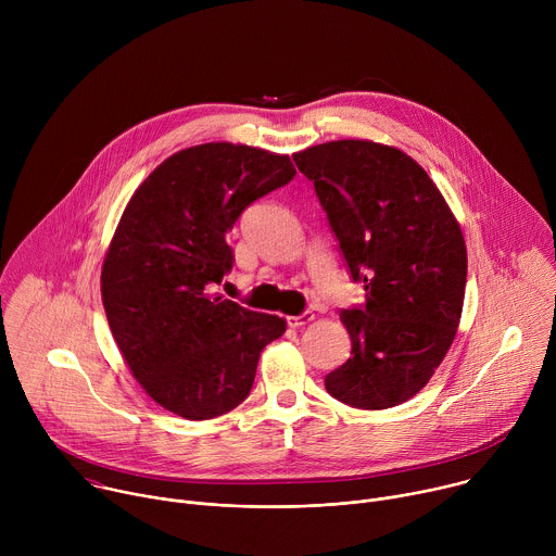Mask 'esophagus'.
I'll list each match as a JSON object with an SVG mask.
<instances>
[{"label":"esophagus","mask_w":556,"mask_h":556,"mask_svg":"<svg viewBox=\"0 0 556 556\" xmlns=\"http://www.w3.org/2000/svg\"><path fill=\"white\" fill-rule=\"evenodd\" d=\"M312 319H314L312 312H303V314H299V316H288L286 321H288L290 328H303V326H307Z\"/></svg>","instance_id":"1"}]
</instances>
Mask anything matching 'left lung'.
Masks as SVG:
<instances>
[{
    "mask_svg": "<svg viewBox=\"0 0 556 556\" xmlns=\"http://www.w3.org/2000/svg\"><path fill=\"white\" fill-rule=\"evenodd\" d=\"M365 305L343 309L352 356L326 389L356 409H389L429 382L462 316L466 244L435 182L405 151L332 140L296 151Z\"/></svg>",
    "mask_w": 556,
    "mask_h": 556,
    "instance_id": "obj_1",
    "label": "left lung"
}]
</instances>
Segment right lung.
Returning <instances> with one entry per match:
<instances>
[{"label":"right lung","instance_id":"1","mask_svg":"<svg viewBox=\"0 0 556 556\" xmlns=\"http://www.w3.org/2000/svg\"><path fill=\"white\" fill-rule=\"evenodd\" d=\"M290 155L204 142L157 165L127 202L101 270L112 337L167 412L208 420L253 389L286 319L211 294L232 268L226 235L257 198L294 178Z\"/></svg>","mask_w":556,"mask_h":556}]
</instances>
